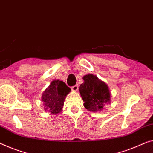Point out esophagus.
<instances>
[{
	"mask_svg": "<svg viewBox=\"0 0 153 153\" xmlns=\"http://www.w3.org/2000/svg\"><path fill=\"white\" fill-rule=\"evenodd\" d=\"M78 85H77V84H76V85H74V86H72L71 87V90L73 91H77V90H78Z\"/></svg>",
	"mask_w": 153,
	"mask_h": 153,
	"instance_id": "1",
	"label": "esophagus"
}]
</instances>
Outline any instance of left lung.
Wrapping results in <instances>:
<instances>
[{"label": "left lung", "mask_w": 153, "mask_h": 153, "mask_svg": "<svg viewBox=\"0 0 153 153\" xmlns=\"http://www.w3.org/2000/svg\"><path fill=\"white\" fill-rule=\"evenodd\" d=\"M84 82L79 86V93L84 106L92 112L102 111L111 103V93L106 84L92 74L83 77Z\"/></svg>", "instance_id": "8db88e82"}]
</instances>
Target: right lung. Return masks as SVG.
<instances>
[{"mask_svg": "<svg viewBox=\"0 0 153 153\" xmlns=\"http://www.w3.org/2000/svg\"><path fill=\"white\" fill-rule=\"evenodd\" d=\"M71 88L60 80L51 82L46 90L43 93L42 101L45 109L51 114H58L61 112L64 106V102Z\"/></svg>", "mask_w": 153, "mask_h": 153, "instance_id": "add662e5", "label": "right lung"}]
</instances>
